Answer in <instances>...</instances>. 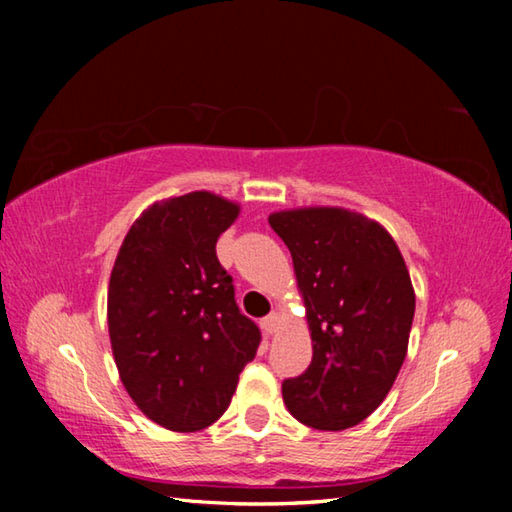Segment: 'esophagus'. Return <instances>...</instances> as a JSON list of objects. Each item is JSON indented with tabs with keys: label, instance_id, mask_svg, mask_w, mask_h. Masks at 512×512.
Segmentation results:
<instances>
[{
	"label": "esophagus",
	"instance_id": "34e87169",
	"mask_svg": "<svg viewBox=\"0 0 512 512\" xmlns=\"http://www.w3.org/2000/svg\"><path fill=\"white\" fill-rule=\"evenodd\" d=\"M259 325H262L264 334L271 336L275 329H277V314H275V311H273V314H268L266 318H262V323H259Z\"/></svg>",
	"mask_w": 512,
	"mask_h": 512
}]
</instances>
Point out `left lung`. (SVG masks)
I'll return each instance as SVG.
<instances>
[{
    "mask_svg": "<svg viewBox=\"0 0 512 512\" xmlns=\"http://www.w3.org/2000/svg\"><path fill=\"white\" fill-rule=\"evenodd\" d=\"M287 244L307 309L314 357L284 379L293 418L343 431L384 402L400 372L415 314L404 257L377 221L341 207L268 216Z\"/></svg>",
    "mask_w": 512,
    "mask_h": 512,
    "instance_id": "left-lung-1",
    "label": "left lung"
}]
</instances>
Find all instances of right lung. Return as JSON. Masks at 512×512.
I'll return each mask as SVG.
<instances>
[{
    "mask_svg": "<svg viewBox=\"0 0 512 512\" xmlns=\"http://www.w3.org/2000/svg\"><path fill=\"white\" fill-rule=\"evenodd\" d=\"M237 214L239 205L210 192L155 203L112 266L108 332L121 384L164 429L189 433L219 420L262 341L216 257Z\"/></svg>",
    "mask_w": 512,
    "mask_h": 512,
    "instance_id": "obj_1",
    "label": "right lung"
}]
</instances>
